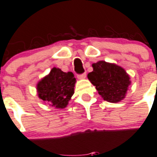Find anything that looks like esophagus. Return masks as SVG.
Masks as SVG:
<instances>
[{"label": "esophagus", "instance_id": "1", "mask_svg": "<svg viewBox=\"0 0 157 157\" xmlns=\"http://www.w3.org/2000/svg\"><path fill=\"white\" fill-rule=\"evenodd\" d=\"M77 77H78V79L86 78V74L85 73H83V74H79V75H77Z\"/></svg>", "mask_w": 157, "mask_h": 157}]
</instances>
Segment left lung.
Returning <instances> with one entry per match:
<instances>
[{"label": "left lung", "mask_w": 157, "mask_h": 157, "mask_svg": "<svg viewBox=\"0 0 157 157\" xmlns=\"http://www.w3.org/2000/svg\"><path fill=\"white\" fill-rule=\"evenodd\" d=\"M92 67L93 71L87 74V78L104 100L117 103L125 98L131 81L122 67L105 61H98Z\"/></svg>", "instance_id": "left-lung-1"}]
</instances>
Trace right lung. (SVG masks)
<instances>
[{"label": "right lung", "instance_id": "add662e5", "mask_svg": "<svg viewBox=\"0 0 157 157\" xmlns=\"http://www.w3.org/2000/svg\"><path fill=\"white\" fill-rule=\"evenodd\" d=\"M76 78L72 72L53 68L37 84L39 98L56 108H66L74 94Z\"/></svg>", "mask_w": 157, "mask_h": 157}]
</instances>
